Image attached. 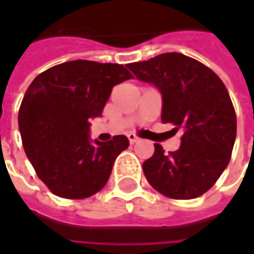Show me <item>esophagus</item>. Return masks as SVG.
<instances>
[{
    "instance_id": "esophagus-1",
    "label": "esophagus",
    "mask_w": 254,
    "mask_h": 254,
    "mask_svg": "<svg viewBox=\"0 0 254 254\" xmlns=\"http://www.w3.org/2000/svg\"><path fill=\"white\" fill-rule=\"evenodd\" d=\"M127 138H129V141H130V144L137 143L138 140H140V138H138L137 136H136V134H129V136H127Z\"/></svg>"
}]
</instances>
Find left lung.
Here are the masks:
<instances>
[{"instance_id":"8db88e82","label":"left lung","mask_w":254,"mask_h":254,"mask_svg":"<svg viewBox=\"0 0 254 254\" xmlns=\"http://www.w3.org/2000/svg\"><path fill=\"white\" fill-rule=\"evenodd\" d=\"M134 76L162 94V122L181 130V147L165 154L155 144L143 163L155 190L190 200L209 190L227 167L237 136V116L227 88L216 73L181 53H165L127 65Z\"/></svg>"}]
</instances>
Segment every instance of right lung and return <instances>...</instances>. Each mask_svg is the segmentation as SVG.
<instances>
[{
	"mask_svg": "<svg viewBox=\"0 0 254 254\" xmlns=\"http://www.w3.org/2000/svg\"><path fill=\"white\" fill-rule=\"evenodd\" d=\"M120 64L76 60L38 74L25 91L19 129L27 158L56 196L78 200L109 181L114 160L129 147L127 136L89 141V120L99 117L111 89L132 78Z\"/></svg>",
	"mask_w": 254,
	"mask_h": 254,
	"instance_id": "obj_1",
	"label": "right lung"
}]
</instances>
